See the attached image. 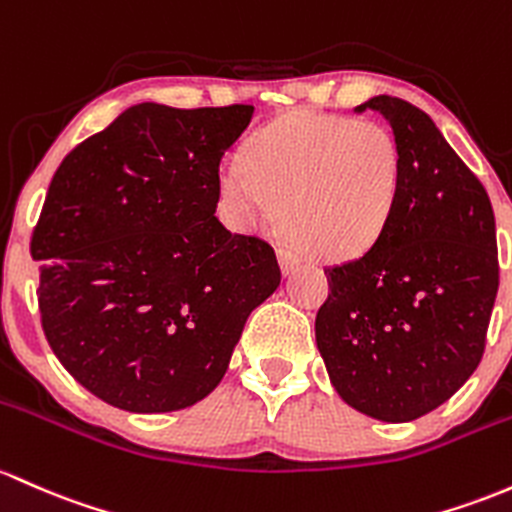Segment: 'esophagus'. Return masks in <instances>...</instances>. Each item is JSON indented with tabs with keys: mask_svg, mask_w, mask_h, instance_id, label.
Returning a JSON list of instances; mask_svg holds the SVG:
<instances>
[{
	"mask_svg": "<svg viewBox=\"0 0 512 512\" xmlns=\"http://www.w3.org/2000/svg\"><path fill=\"white\" fill-rule=\"evenodd\" d=\"M279 262H282V272L289 274L301 265V257L296 255L294 250H289V247H282V250H279Z\"/></svg>",
	"mask_w": 512,
	"mask_h": 512,
	"instance_id": "esophagus-1",
	"label": "esophagus"
}]
</instances>
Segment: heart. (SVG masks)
<instances>
[{"label": "heart", "instance_id": "heart-1", "mask_svg": "<svg viewBox=\"0 0 512 512\" xmlns=\"http://www.w3.org/2000/svg\"><path fill=\"white\" fill-rule=\"evenodd\" d=\"M401 187V150L374 121L289 111L250 138L245 160L218 170L230 223L255 230L286 218L308 252L352 260L381 238Z\"/></svg>", "mask_w": 512, "mask_h": 512}]
</instances>
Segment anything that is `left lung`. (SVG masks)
Wrapping results in <instances>:
<instances>
[{"label":"left lung","mask_w":512,"mask_h":512,"mask_svg":"<svg viewBox=\"0 0 512 512\" xmlns=\"http://www.w3.org/2000/svg\"><path fill=\"white\" fill-rule=\"evenodd\" d=\"M401 150L389 226L357 260L325 267L316 342L342 401L386 423L435 411L474 374L498 294L484 184L425 111L374 97Z\"/></svg>","instance_id":"left-lung-1"}]
</instances>
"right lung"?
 Listing matches in <instances>:
<instances>
[{
	"mask_svg": "<svg viewBox=\"0 0 512 512\" xmlns=\"http://www.w3.org/2000/svg\"><path fill=\"white\" fill-rule=\"evenodd\" d=\"M252 106L138 104L60 162L31 235L50 350L131 413L194 406L226 374L274 247L218 221V170Z\"/></svg>",
	"mask_w": 512,
	"mask_h": 512,
	"instance_id": "add662e5",
	"label": "right lung"
}]
</instances>
